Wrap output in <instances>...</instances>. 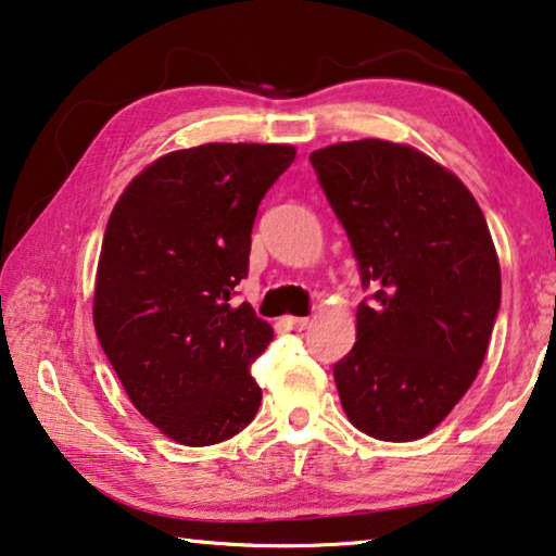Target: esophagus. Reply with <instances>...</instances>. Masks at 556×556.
Returning a JSON list of instances; mask_svg holds the SVG:
<instances>
[{
    "mask_svg": "<svg viewBox=\"0 0 556 556\" xmlns=\"http://www.w3.org/2000/svg\"><path fill=\"white\" fill-rule=\"evenodd\" d=\"M285 326L289 328V330H306L308 326H311V318H299V316H287L285 318Z\"/></svg>",
    "mask_w": 556,
    "mask_h": 556,
    "instance_id": "34e87169",
    "label": "esophagus"
}]
</instances>
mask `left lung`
Returning a JSON list of instances; mask_svg holds the SVG:
<instances>
[{
  "label": "left lung",
  "instance_id": "left-lung-1",
  "mask_svg": "<svg viewBox=\"0 0 556 556\" xmlns=\"http://www.w3.org/2000/svg\"><path fill=\"white\" fill-rule=\"evenodd\" d=\"M362 287L357 342L332 377L352 426L387 442L435 430L477 379L501 265L477 199L420 150L365 138L311 153Z\"/></svg>",
  "mask_w": 556,
  "mask_h": 556
}]
</instances>
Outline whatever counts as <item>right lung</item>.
I'll return each instance as SVG.
<instances>
[{
    "label": "right lung",
    "mask_w": 556,
    "mask_h": 556,
    "mask_svg": "<svg viewBox=\"0 0 556 556\" xmlns=\"http://www.w3.org/2000/svg\"><path fill=\"white\" fill-rule=\"evenodd\" d=\"M296 148L206 143L148 165L111 211L94 287V328L134 406L179 445L206 447L255 418L250 375L275 338L250 304L257 206Z\"/></svg>",
    "instance_id": "1"
}]
</instances>
